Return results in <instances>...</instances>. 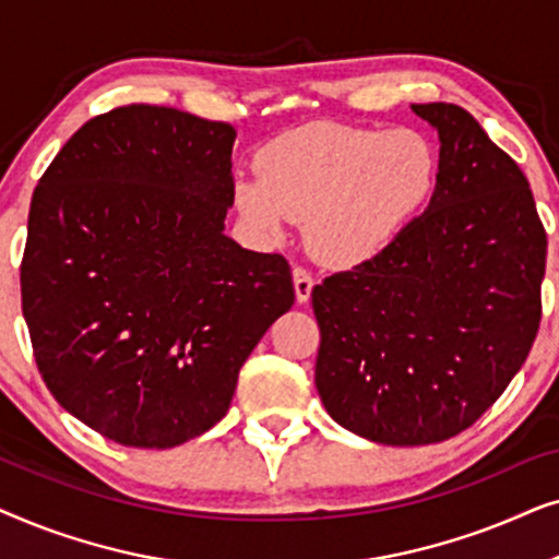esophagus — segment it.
I'll list each match as a JSON object with an SVG mask.
<instances>
[{
  "mask_svg": "<svg viewBox=\"0 0 559 559\" xmlns=\"http://www.w3.org/2000/svg\"><path fill=\"white\" fill-rule=\"evenodd\" d=\"M293 280H295L297 302H308L310 300V293H312V285H316V280H312L310 270H305V266H295Z\"/></svg>",
  "mask_w": 559,
  "mask_h": 559,
  "instance_id": "obj_1",
  "label": "esophagus"
}]
</instances>
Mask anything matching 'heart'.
Masks as SVG:
<instances>
[{
	"label": "heart",
	"mask_w": 559,
	"mask_h": 559,
	"mask_svg": "<svg viewBox=\"0 0 559 559\" xmlns=\"http://www.w3.org/2000/svg\"><path fill=\"white\" fill-rule=\"evenodd\" d=\"M259 178H241L236 205L254 231L280 236L305 221V243L331 266L381 254L427 209L440 152L415 127L308 124L272 140Z\"/></svg>",
	"instance_id": "b5f03b06"
}]
</instances>
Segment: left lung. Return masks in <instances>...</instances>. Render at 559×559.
Listing matches in <instances>:
<instances>
[{
	"label": "left lung",
	"instance_id": "1",
	"mask_svg": "<svg viewBox=\"0 0 559 559\" xmlns=\"http://www.w3.org/2000/svg\"><path fill=\"white\" fill-rule=\"evenodd\" d=\"M440 134V178L389 247L312 289L328 415L381 445L468 430L530 356L547 234L530 182L455 104H412Z\"/></svg>",
	"mask_w": 559,
	"mask_h": 559
}]
</instances>
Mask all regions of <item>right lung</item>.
Listing matches in <instances>:
<instances>
[{
	"mask_svg": "<svg viewBox=\"0 0 559 559\" xmlns=\"http://www.w3.org/2000/svg\"><path fill=\"white\" fill-rule=\"evenodd\" d=\"M234 136L170 106H117L63 144L33 193L20 287L37 371L119 445L211 430L295 302L285 257L224 234Z\"/></svg>",
	"mask_w": 559,
	"mask_h": 559,
	"instance_id": "right-lung-1",
	"label": "right lung"
}]
</instances>
